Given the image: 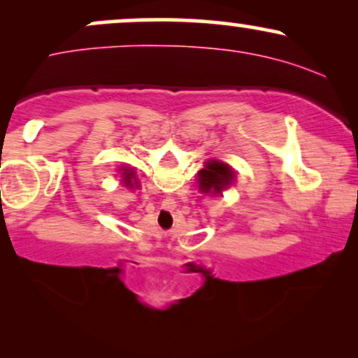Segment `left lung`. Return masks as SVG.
<instances>
[{
    "label": "left lung",
    "mask_w": 358,
    "mask_h": 358,
    "mask_svg": "<svg viewBox=\"0 0 358 358\" xmlns=\"http://www.w3.org/2000/svg\"><path fill=\"white\" fill-rule=\"evenodd\" d=\"M234 182L232 168L222 162L205 163V168L199 171V190L203 193H220Z\"/></svg>",
    "instance_id": "8db88e82"
}]
</instances>
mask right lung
Segmentation results:
<instances>
[{
	"label": "right lung",
	"instance_id": "obj_1",
	"mask_svg": "<svg viewBox=\"0 0 358 358\" xmlns=\"http://www.w3.org/2000/svg\"><path fill=\"white\" fill-rule=\"evenodd\" d=\"M121 170H122V183H124L126 187L133 188L134 183H138L136 178H134L133 168H121ZM136 187H138V185H136Z\"/></svg>",
	"mask_w": 358,
	"mask_h": 358
}]
</instances>
